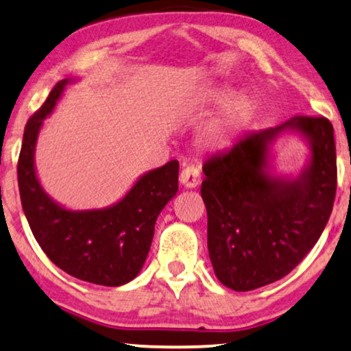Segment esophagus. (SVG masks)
Wrapping results in <instances>:
<instances>
[{
  "instance_id": "1",
  "label": "esophagus",
  "mask_w": 351,
  "mask_h": 351,
  "mask_svg": "<svg viewBox=\"0 0 351 351\" xmlns=\"http://www.w3.org/2000/svg\"><path fill=\"white\" fill-rule=\"evenodd\" d=\"M180 182L187 189H194L200 184V170L195 165H186L180 173Z\"/></svg>"
}]
</instances>
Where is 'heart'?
<instances>
[{
    "label": "heart",
    "instance_id": "1",
    "mask_svg": "<svg viewBox=\"0 0 351 351\" xmlns=\"http://www.w3.org/2000/svg\"><path fill=\"white\" fill-rule=\"evenodd\" d=\"M234 97V90L227 86L216 87L205 95L211 105H227L221 114L213 121L205 133V141L210 147H224L232 138L243 130L254 112V103L248 97Z\"/></svg>",
    "mask_w": 351,
    "mask_h": 351
}]
</instances>
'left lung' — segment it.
<instances>
[{"mask_svg":"<svg viewBox=\"0 0 351 351\" xmlns=\"http://www.w3.org/2000/svg\"><path fill=\"white\" fill-rule=\"evenodd\" d=\"M283 132H298L311 156L298 177L271 173L269 149ZM202 199L208 216V253L218 280L251 291L288 275L322 237L332 211L337 160L332 124L294 116L248 133L204 164Z\"/></svg>","mask_w":351,"mask_h":351,"instance_id":"obj_1","label":"left lung"}]
</instances>
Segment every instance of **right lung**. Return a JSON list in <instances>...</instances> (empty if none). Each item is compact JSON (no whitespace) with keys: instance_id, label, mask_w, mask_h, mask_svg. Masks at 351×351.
I'll use <instances>...</instances> for the list:
<instances>
[{"instance_id":"add662e5","label":"right lung","mask_w":351,"mask_h":351,"mask_svg":"<svg viewBox=\"0 0 351 351\" xmlns=\"http://www.w3.org/2000/svg\"><path fill=\"white\" fill-rule=\"evenodd\" d=\"M75 81L57 82L27 122L17 165L22 208L34 239L58 269L93 285L121 286L143 269L157 216L178 192L180 164L170 160L141 175L119 202L106 208L70 210L53 200L38 180L34 151L44 119Z\"/></svg>"}]
</instances>
